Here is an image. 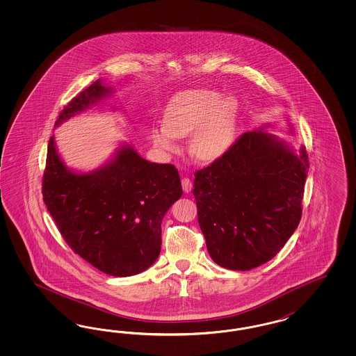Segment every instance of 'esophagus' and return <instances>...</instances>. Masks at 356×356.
Listing matches in <instances>:
<instances>
[{"instance_id":"esophagus-1","label":"esophagus","mask_w":356,"mask_h":356,"mask_svg":"<svg viewBox=\"0 0 356 356\" xmlns=\"http://www.w3.org/2000/svg\"><path fill=\"white\" fill-rule=\"evenodd\" d=\"M181 185H183V189L185 193H189V192L192 191V188H193V184H192V181H191L188 177H183Z\"/></svg>"}]
</instances>
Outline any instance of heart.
Returning a JSON list of instances; mask_svg holds the SVG:
<instances>
[{"mask_svg":"<svg viewBox=\"0 0 356 356\" xmlns=\"http://www.w3.org/2000/svg\"><path fill=\"white\" fill-rule=\"evenodd\" d=\"M238 104L232 97L220 99L210 90H193L176 97L165 109L164 125L151 130L161 150L177 149V138L191 134V150L202 162H214L231 149L236 133Z\"/></svg>","mask_w":356,"mask_h":356,"instance_id":"obj_1","label":"heart"}]
</instances>
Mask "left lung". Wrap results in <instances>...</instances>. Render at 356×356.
<instances>
[{"mask_svg":"<svg viewBox=\"0 0 356 356\" xmlns=\"http://www.w3.org/2000/svg\"><path fill=\"white\" fill-rule=\"evenodd\" d=\"M268 127L244 133L194 173L207 252L225 269H254L275 257L302 218L308 154L304 146L295 152Z\"/></svg>","mask_w":356,"mask_h":356,"instance_id":"1","label":"left lung"}]
</instances>
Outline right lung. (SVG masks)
Segmentation results:
<instances>
[{"label":"right lung","mask_w":356,"mask_h":356,"mask_svg":"<svg viewBox=\"0 0 356 356\" xmlns=\"http://www.w3.org/2000/svg\"><path fill=\"white\" fill-rule=\"evenodd\" d=\"M112 92L97 79L63 109L56 127ZM181 194L175 165L149 162L129 143L90 172L66 167L54 136L48 143L47 209L69 247L108 275L129 277L150 268L162 248V219Z\"/></svg>","instance_id":"right-lung-1"}]
</instances>
